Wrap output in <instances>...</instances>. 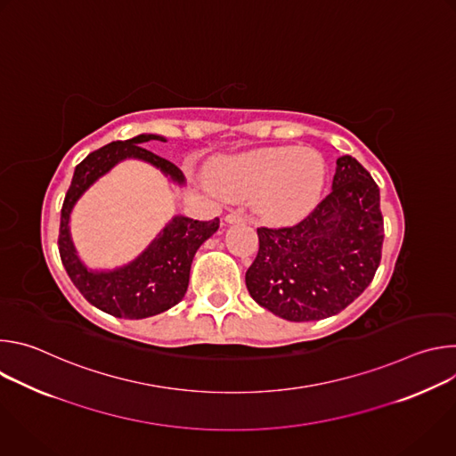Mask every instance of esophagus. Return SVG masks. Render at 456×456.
I'll return each mask as SVG.
<instances>
[{
  "label": "esophagus",
  "mask_w": 456,
  "mask_h": 456,
  "mask_svg": "<svg viewBox=\"0 0 456 456\" xmlns=\"http://www.w3.org/2000/svg\"><path fill=\"white\" fill-rule=\"evenodd\" d=\"M225 222H227V224H241V222H245V216H243V215H238V213H229V215L225 216Z\"/></svg>",
  "instance_id": "1"
}]
</instances>
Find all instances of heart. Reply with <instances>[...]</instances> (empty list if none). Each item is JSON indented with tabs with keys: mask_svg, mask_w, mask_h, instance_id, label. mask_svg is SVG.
Listing matches in <instances>:
<instances>
[{
	"mask_svg": "<svg viewBox=\"0 0 456 456\" xmlns=\"http://www.w3.org/2000/svg\"><path fill=\"white\" fill-rule=\"evenodd\" d=\"M327 178L324 159L308 148L280 146L243 153L216 173V187L231 202L252 200L271 224H290L317 204Z\"/></svg>",
	"mask_w": 456,
	"mask_h": 456,
	"instance_id": "b5f03b06",
	"label": "heart"
}]
</instances>
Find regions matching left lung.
Wrapping results in <instances>:
<instances>
[{
	"mask_svg": "<svg viewBox=\"0 0 456 456\" xmlns=\"http://www.w3.org/2000/svg\"><path fill=\"white\" fill-rule=\"evenodd\" d=\"M332 191L292 227H257V256L245 274L250 297L287 321L339 314L371 283L384 222L371 175L338 159Z\"/></svg>",
	"mask_w": 456,
	"mask_h": 456,
	"instance_id": "obj_1",
	"label": "left lung"
}]
</instances>
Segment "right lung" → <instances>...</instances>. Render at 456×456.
<instances>
[{"label": "right lung", "mask_w": 456, "mask_h": 456, "mask_svg": "<svg viewBox=\"0 0 456 456\" xmlns=\"http://www.w3.org/2000/svg\"><path fill=\"white\" fill-rule=\"evenodd\" d=\"M150 141L166 142L160 135L142 134L129 141L110 142L90 153L76 167L61 209L57 243L67 274L88 303L110 315L124 319L157 315L182 301L189 285L194 254L220 227L218 218L199 222L187 216H173L134 262L113 271H90L85 267L72 243L69 224L72 209L83 192L102 175L126 159H139L160 169L175 183L183 185V173L173 162L142 148Z\"/></svg>", "instance_id": "obj_1"}]
</instances>
